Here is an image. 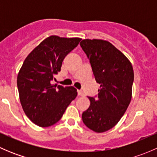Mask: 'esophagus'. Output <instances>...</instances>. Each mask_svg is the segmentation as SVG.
<instances>
[{
  "instance_id": "34e87169",
  "label": "esophagus",
  "mask_w": 157,
  "mask_h": 157,
  "mask_svg": "<svg viewBox=\"0 0 157 157\" xmlns=\"http://www.w3.org/2000/svg\"><path fill=\"white\" fill-rule=\"evenodd\" d=\"M77 93H78V96H85L84 93H83V91H81V90H77Z\"/></svg>"
}]
</instances>
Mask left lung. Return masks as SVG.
Returning a JSON list of instances; mask_svg holds the SVG:
<instances>
[{
	"label": "left lung",
	"instance_id": "1",
	"mask_svg": "<svg viewBox=\"0 0 157 157\" xmlns=\"http://www.w3.org/2000/svg\"><path fill=\"white\" fill-rule=\"evenodd\" d=\"M80 45L100 84L98 98L89 97L90 107L82 119L92 131L105 132L117 124L131 102L134 70L127 57L108 41L86 39Z\"/></svg>",
	"mask_w": 157,
	"mask_h": 157
}]
</instances>
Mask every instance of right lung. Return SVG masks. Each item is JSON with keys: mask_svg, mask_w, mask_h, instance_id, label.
Wrapping results in <instances>:
<instances>
[{"mask_svg": "<svg viewBox=\"0 0 157 157\" xmlns=\"http://www.w3.org/2000/svg\"><path fill=\"white\" fill-rule=\"evenodd\" d=\"M80 38L51 36L28 55L17 75L20 103L26 116L39 127L52 126L77 97L73 86L52 84L62 61L77 46Z\"/></svg>", "mask_w": 157, "mask_h": 157, "instance_id": "right-lung-1", "label": "right lung"}]
</instances>
